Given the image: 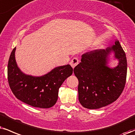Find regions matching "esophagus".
Wrapping results in <instances>:
<instances>
[{
    "instance_id": "esophagus-1",
    "label": "esophagus",
    "mask_w": 135,
    "mask_h": 135,
    "mask_svg": "<svg viewBox=\"0 0 135 135\" xmlns=\"http://www.w3.org/2000/svg\"><path fill=\"white\" fill-rule=\"evenodd\" d=\"M78 64H79V60L77 57H74L70 62V65L72 66L73 68H75Z\"/></svg>"
}]
</instances>
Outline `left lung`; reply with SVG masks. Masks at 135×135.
<instances>
[{
	"label": "left lung",
	"mask_w": 135,
	"mask_h": 135,
	"mask_svg": "<svg viewBox=\"0 0 135 135\" xmlns=\"http://www.w3.org/2000/svg\"><path fill=\"white\" fill-rule=\"evenodd\" d=\"M106 49H96L83 54L81 62L74 68L79 81L78 98L88 109H99L113 103L119 97L125 86L127 61L118 41ZM115 53L119 61L115 68L107 66L109 55Z\"/></svg>",
	"instance_id": "obj_1"
}]
</instances>
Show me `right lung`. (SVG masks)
Segmentation results:
<instances>
[{
  "instance_id": "right-lung-1",
  "label": "right lung",
  "mask_w": 135,
  "mask_h": 135,
  "mask_svg": "<svg viewBox=\"0 0 135 135\" xmlns=\"http://www.w3.org/2000/svg\"><path fill=\"white\" fill-rule=\"evenodd\" d=\"M14 47L7 68L9 86L18 99L33 107L49 108L56 104L58 91L66 78L73 74L69 64L55 68L40 77L27 75L20 70L15 59Z\"/></svg>"
}]
</instances>
